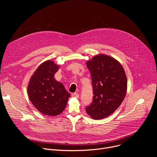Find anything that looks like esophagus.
<instances>
[{
	"instance_id": "1",
	"label": "esophagus",
	"mask_w": 157,
	"mask_h": 157,
	"mask_svg": "<svg viewBox=\"0 0 157 157\" xmlns=\"http://www.w3.org/2000/svg\"><path fill=\"white\" fill-rule=\"evenodd\" d=\"M72 96H73V98H78L79 96V94L77 93H74L72 94Z\"/></svg>"
}]
</instances>
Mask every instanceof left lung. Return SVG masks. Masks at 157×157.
<instances>
[{
	"instance_id": "obj_1",
	"label": "left lung",
	"mask_w": 157,
	"mask_h": 157,
	"mask_svg": "<svg viewBox=\"0 0 157 157\" xmlns=\"http://www.w3.org/2000/svg\"><path fill=\"white\" fill-rule=\"evenodd\" d=\"M86 65L91 76L94 96L86 111L94 119H104L113 114L124 99L126 75L118 61L105 55L95 56Z\"/></svg>"
}]
</instances>
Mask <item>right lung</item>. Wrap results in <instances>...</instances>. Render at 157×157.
<instances>
[{"label":"right lung","mask_w":157,"mask_h":157,"mask_svg":"<svg viewBox=\"0 0 157 157\" xmlns=\"http://www.w3.org/2000/svg\"><path fill=\"white\" fill-rule=\"evenodd\" d=\"M59 66L48 60L43 63L32 76L28 94L33 105L44 115L56 116L66 107L70 94L63 84L54 78Z\"/></svg>","instance_id":"1"}]
</instances>
